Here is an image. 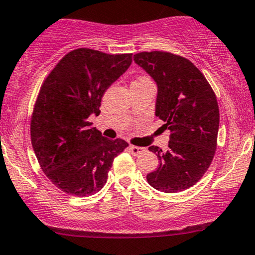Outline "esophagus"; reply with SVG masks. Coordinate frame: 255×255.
<instances>
[{"instance_id":"esophagus-1","label":"esophagus","mask_w":255,"mask_h":255,"mask_svg":"<svg viewBox=\"0 0 255 255\" xmlns=\"http://www.w3.org/2000/svg\"><path fill=\"white\" fill-rule=\"evenodd\" d=\"M128 150H130V153L132 154V155H139V154L144 151V148L136 147V145H130V147H128Z\"/></svg>"}]
</instances>
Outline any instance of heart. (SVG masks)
I'll list each match as a JSON object with an SVG mask.
<instances>
[{
  "instance_id": "1",
  "label": "heart",
  "mask_w": 255,
  "mask_h": 255,
  "mask_svg": "<svg viewBox=\"0 0 255 255\" xmlns=\"http://www.w3.org/2000/svg\"><path fill=\"white\" fill-rule=\"evenodd\" d=\"M141 79H147V78H145V77H142V78H139L138 81H141Z\"/></svg>"
}]
</instances>
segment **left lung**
I'll use <instances>...</instances> for the list:
<instances>
[{"label": "left lung", "mask_w": 255, "mask_h": 255, "mask_svg": "<svg viewBox=\"0 0 255 255\" xmlns=\"http://www.w3.org/2000/svg\"><path fill=\"white\" fill-rule=\"evenodd\" d=\"M133 60L158 85L155 116L171 131L166 151L156 145L159 166L147 174L154 189L178 193L204 176L217 149L219 108L201 71L183 56L167 51H142Z\"/></svg>", "instance_id": "8db88e82"}]
</instances>
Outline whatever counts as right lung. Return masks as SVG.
<instances>
[{
  "instance_id": "1",
  "label": "right lung",
  "mask_w": 255,
  "mask_h": 255,
  "mask_svg": "<svg viewBox=\"0 0 255 255\" xmlns=\"http://www.w3.org/2000/svg\"><path fill=\"white\" fill-rule=\"evenodd\" d=\"M132 54L79 48L43 82L31 118V143L50 182L66 194L89 196L104 188L114 158L128 147L108 139L89 122L105 91L132 62Z\"/></svg>"
}]
</instances>
